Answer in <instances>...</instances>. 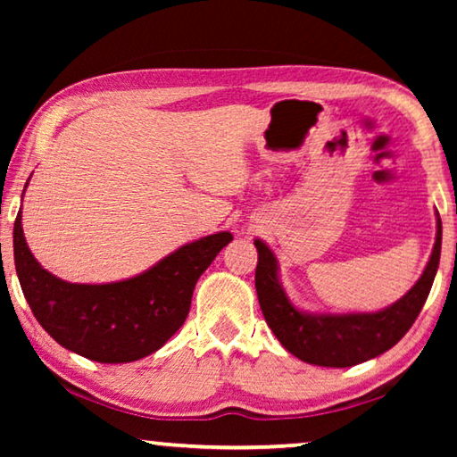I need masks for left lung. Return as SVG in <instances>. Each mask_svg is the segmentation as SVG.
<instances>
[{
	"instance_id": "left-lung-1",
	"label": "left lung",
	"mask_w": 457,
	"mask_h": 457,
	"mask_svg": "<svg viewBox=\"0 0 457 457\" xmlns=\"http://www.w3.org/2000/svg\"><path fill=\"white\" fill-rule=\"evenodd\" d=\"M258 250L256 292L268 327L282 346L300 361L319 367H353L375 359L395 346L420 316L429 296L442 253V220L437 213V234L431 258L415 286L395 304L378 312L311 314L298 311L278 280L274 252L253 239Z\"/></svg>"
}]
</instances>
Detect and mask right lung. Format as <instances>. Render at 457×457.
<instances>
[{
	"mask_svg": "<svg viewBox=\"0 0 457 457\" xmlns=\"http://www.w3.org/2000/svg\"><path fill=\"white\" fill-rule=\"evenodd\" d=\"M231 239L229 231L195 239L122 282L72 284L32 256L20 212L13 260L36 320L58 345L96 362H133L159 351L181 328L199 276Z\"/></svg>",
	"mask_w": 457,
	"mask_h": 457,
	"instance_id": "1",
	"label": "right lung"
}]
</instances>
